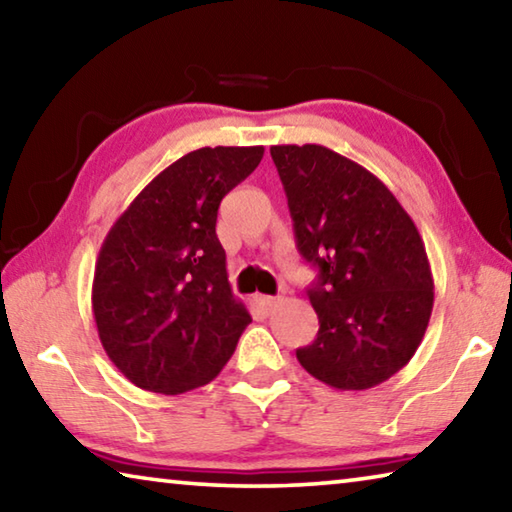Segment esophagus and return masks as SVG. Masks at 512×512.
<instances>
[{
    "instance_id": "esophagus-1",
    "label": "esophagus",
    "mask_w": 512,
    "mask_h": 512,
    "mask_svg": "<svg viewBox=\"0 0 512 512\" xmlns=\"http://www.w3.org/2000/svg\"><path fill=\"white\" fill-rule=\"evenodd\" d=\"M255 305L268 314V311H271L277 305V298H273V296H255Z\"/></svg>"
}]
</instances>
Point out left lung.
Listing matches in <instances>:
<instances>
[{
  "label": "left lung",
  "mask_w": 512,
  "mask_h": 512,
  "mask_svg": "<svg viewBox=\"0 0 512 512\" xmlns=\"http://www.w3.org/2000/svg\"><path fill=\"white\" fill-rule=\"evenodd\" d=\"M296 246L318 280L307 289L320 329L296 350L311 377L366 391L402 370L433 309L424 241L400 201L361 164L320 144L271 146Z\"/></svg>",
  "instance_id": "left-lung-1"
}]
</instances>
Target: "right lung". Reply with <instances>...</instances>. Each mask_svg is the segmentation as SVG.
I'll return each mask as SVG.
<instances>
[{
  "label": "right lung",
  "instance_id": "add662e5",
  "mask_svg": "<svg viewBox=\"0 0 512 512\" xmlns=\"http://www.w3.org/2000/svg\"><path fill=\"white\" fill-rule=\"evenodd\" d=\"M262 155L264 146H205L183 155L103 239L94 323L110 361L144 391L178 395L210 384L250 323L230 289L216 214Z\"/></svg>",
  "mask_w": 512,
  "mask_h": 512
}]
</instances>
